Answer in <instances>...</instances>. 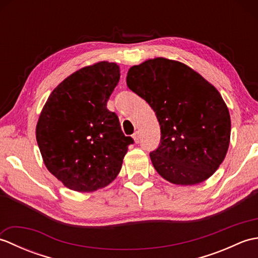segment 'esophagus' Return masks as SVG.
<instances>
[{
    "label": "esophagus",
    "instance_id": "34e87169",
    "mask_svg": "<svg viewBox=\"0 0 258 258\" xmlns=\"http://www.w3.org/2000/svg\"><path fill=\"white\" fill-rule=\"evenodd\" d=\"M133 139L135 141V143H139V142H140V133L139 132H135L133 134Z\"/></svg>",
    "mask_w": 258,
    "mask_h": 258
}]
</instances>
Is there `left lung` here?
Segmentation results:
<instances>
[{
    "label": "left lung",
    "instance_id": "8db88e82",
    "mask_svg": "<svg viewBox=\"0 0 258 258\" xmlns=\"http://www.w3.org/2000/svg\"><path fill=\"white\" fill-rule=\"evenodd\" d=\"M126 84L161 125V143L150 153L157 173L177 185L212 176L231 138L228 108L215 87L187 65L163 57L131 68Z\"/></svg>",
    "mask_w": 258,
    "mask_h": 258
}]
</instances>
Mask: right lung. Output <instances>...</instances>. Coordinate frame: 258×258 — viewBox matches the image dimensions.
<instances>
[{"label": "right lung", "instance_id": "add662e5", "mask_svg": "<svg viewBox=\"0 0 258 258\" xmlns=\"http://www.w3.org/2000/svg\"><path fill=\"white\" fill-rule=\"evenodd\" d=\"M119 80L115 63L76 71L48 96L36 125L41 154L54 176L78 191H94L115 179L131 136L106 104Z\"/></svg>", "mask_w": 258, "mask_h": 258}]
</instances>
